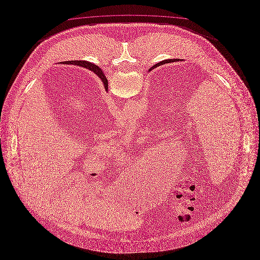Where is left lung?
<instances>
[{
	"label": "left lung",
	"instance_id": "1",
	"mask_svg": "<svg viewBox=\"0 0 260 260\" xmlns=\"http://www.w3.org/2000/svg\"><path fill=\"white\" fill-rule=\"evenodd\" d=\"M106 86V89H107V85H105Z\"/></svg>",
	"mask_w": 260,
	"mask_h": 260
}]
</instances>
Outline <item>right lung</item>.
<instances>
[{"instance_id":"right-lung-1","label":"right lung","mask_w":260,"mask_h":260,"mask_svg":"<svg viewBox=\"0 0 260 260\" xmlns=\"http://www.w3.org/2000/svg\"><path fill=\"white\" fill-rule=\"evenodd\" d=\"M80 62V61H79ZM86 64H88V62H85V61H81V63H79V66H82V67H85V68H87V66ZM90 69V68H89ZM96 72V74L99 75V77L103 80V82H104V84L105 85H107V89L106 90H108V87H109V85H108V80H107V78H106V76L102 73V72H98V71H95ZM105 88H106V86H105Z\"/></svg>"}]
</instances>
